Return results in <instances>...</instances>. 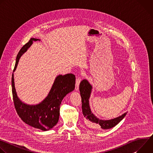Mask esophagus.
I'll use <instances>...</instances> for the list:
<instances>
[{
	"mask_svg": "<svg viewBox=\"0 0 153 153\" xmlns=\"http://www.w3.org/2000/svg\"><path fill=\"white\" fill-rule=\"evenodd\" d=\"M80 79H80V77H76V88H75L76 91H79V84H80Z\"/></svg>",
	"mask_w": 153,
	"mask_h": 153,
	"instance_id": "esophagus-1",
	"label": "esophagus"
}]
</instances>
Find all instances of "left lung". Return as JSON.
Listing matches in <instances>:
<instances>
[{"label":"left lung","instance_id":"obj_1","mask_svg":"<svg viewBox=\"0 0 153 153\" xmlns=\"http://www.w3.org/2000/svg\"><path fill=\"white\" fill-rule=\"evenodd\" d=\"M92 90L93 86L91 84L88 80L83 79L80 83L79 91L82 98V114L85 118V125L88 127L93 129L102 128L103 129H108L112 128L125 117L127 112L114 119L109 120L100 119L93 113L90 108V98L91 97Z\"/></svg>","mask_w":153,"mask_h":153}]
</instances>
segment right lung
<instances>
[{
	"instance_id": "1",
	"label": "right lung",
	"mask_w": 153,
	"mask_h": 153,
	"mask_svg": "<svg viewBox=\"0 0 153 153\" xmlns=\"http://www.w3.org/2000/svg\"><path fill=\"white\" fill-rule=\"evenodd\" d=\"M37 40L40 39L31 38L17 56L11 79L12 93L14 106L20 119L30 126L46 131L57 123L61 102L65 96L74 90L76 77L73 74L57 76L47 96L39 103L30 105L22 101L16 90L14 73L21 56L31 46L33 41Z\"/></svg>"
}]
</instances>
